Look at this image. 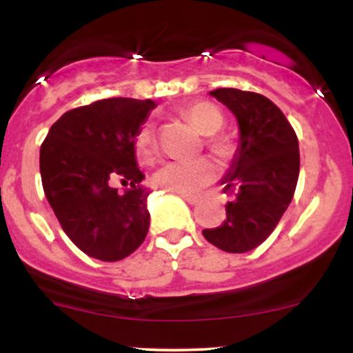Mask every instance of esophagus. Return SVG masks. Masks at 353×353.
Returning <instances> with one entry per match:
<instances>
[{
    "label": "esophagus",
    "instance_id": "1",
    "mask_svg": "<svg viewBox=\"0 0 353 353\" xmlns=\"http://www.w3.org/2000/svg\"><path fill=\"white\" fill-rule=\"evenodd\" d=\"M181 197L190 205H196V204H199V202H201V199L197 196H184V194H181Z\"/></svg>",
    "mask_w": 353,
    "mask_h": 353
}]
</instances>
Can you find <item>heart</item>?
<instances>
[{
  "instance_id": "obj_1",
  "label": "heart",
  "mask_w": 353,
  "mask_h": 353,
  "mask_svg": "<svg viewBox=\"0 0 353 353\" xmlns=\"http://www.w3.org/2000/svg\"><path fill=\"white\" fill-rule=\"evenodd\" d=\"M185 112H188L190 121L196 124V128L205 136L216 134L224 125L222 112L210 103H204V101L194 103ZM212 144L219 151L225 149V144L222 141H214ZM134 151L137 159L143 164H149L156 159L159 143H157L156 125L152 123L141 125L134 137ZM214 176H216L214 164L205 157H199V159L169 161L152 174V182L157 188L168 190V192L190 196V194L199 192L204 185H208L214 179Z\"/></svg>"
}]
</instances>
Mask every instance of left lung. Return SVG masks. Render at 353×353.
Here are the masks:
<instances>
[{
	"label": "left lung",
	"instance_id": "1",
	"mask_svg": "<svg viewBox=\"0 0 353 353\" xmlns=\"http://www.w3.org/2000/svg\"><path fill=\"white\" fill-rule=\"evenodd\" d=\"M209 94L236 116L239 145L221 181L225 190H236V199L225 204L228 219L202 236L224 252H249L272 234L292 201L301 168L299 139L265 96L234 88Z\"/></svg>",
	"mask_w": 353,
	"mask_h": 353
}]
</instances>
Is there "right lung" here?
<instances>
[{"label": "right lung", "mask_w": 353, "mask_h": 353, "mask_svg": "<svg viewBox=\"0 0 353 353\" xmlns=\"http://www.w3.org/2000/svg\"><path fill=\"white\" fill-rule=\"evenodd\" d=\"M156 108L151 99L111 98L64 112L39 151L46 199L72 244L89 257L116 262L144 242L148 197L134 137ZM130 188L117 194L110 182Z\"/></svg>", "instance_id": "add662e5"}]
</instances>
